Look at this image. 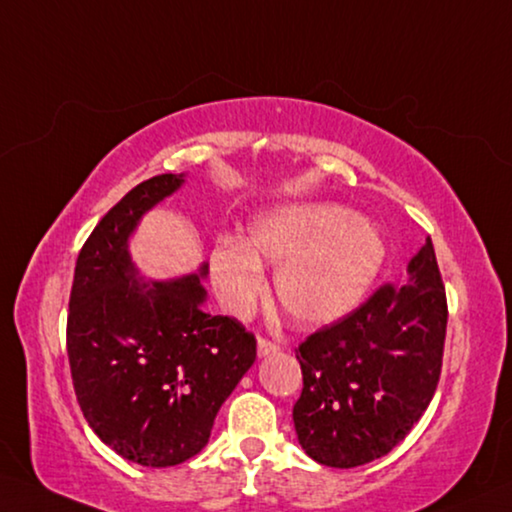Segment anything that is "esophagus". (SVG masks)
<instances>
[{"mask_svg":"<svg viewBox=\"0 0 512 512\" xmlns=\"http://www.w3.org/2000/svg\"><path fill=\"white\" fill-rule=\"evenodd\" d=\"M276 351H279V346H276L274 342H270V339H258V344H256L258 357H270Z\"/></svg>","mask_w":512,"mask_h":512,"instance_id":"esophagus-1","label":"esophagus"}]
</instances>
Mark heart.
Returning <instances> with one entry per match:
<instances>
[{"label": "heart", "mask_w": 512, "mask_h": 512, "mask_svg": "<svg viewBox=\"0 0 512 512\" xmlns=\"http://www.w3.org/2000/svg\"><path fill=\"white\" fill-rule=\"evenodd\" d=\"M387 261L378 224L335 202L270 206L247 238H222L209 256L213 290L231 315L247 317L265 297L263 265L276 270V297L294 324L330 326L362 306Z\"/></svg>", "instance_id": "1"}]
</instances>
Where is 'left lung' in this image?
Segmentation results:
<instances>
[{
    "label": "left lung",
    "instance_id": "left-lung-1",
    "mask_svg": "<svg viewBox=\"0 0 512 512\" xmlns=\"http://www.w3.org/2000/svg\"><path fill=\"white\" fill-rule=\"evenodd\" d=\"M447 326L445 288L432 240L351 315L299 346L303 391L292 409L299 445L330 468L389 454L436 391Z\"/></svg>",
    "mask_w": 512,
    "mask_h": 512
}]
</instances>
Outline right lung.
Returning a JSON list of instances; mask_svg holds the SVG:
<instances>
[{
  "mask_svg": "<svg viewBox=\"0 0 512 512\" xmlns=\"http://www.w3.org/2000/svg\"><path fill=\"white\" fill-rule=\"evenodd\" d=\"M184 182L186 173L150 177L105 213L80 249L69 299L78 405L107 447L146 468L200 452L222 402L256 360L254 335L204 312L209 263L152 281L132 261L141 218Z\"/></svg>",
  "mask_w": 512,
  "mask_h": 512,
  "instance_id": "add662e5",
  "label": "right lung"
}]
</instances>
